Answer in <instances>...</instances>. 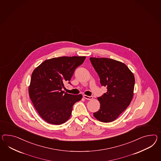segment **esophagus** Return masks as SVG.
Here are the masks:
<instances>
[{
	"instance_id": "34e87169",
	"label": "esophagus",
	"mask_w": 161,
	"mask_h": 161,
	"mask_svg": "<svg viewBox=\"0 0 161 161\" xmlns=\"http://www.w3.org/2000/svg\"><path fill=\"white\" fill-rule=\"evenodd\" d=\"M83 97L85 99H87V100H92L93 99V96H87V95H83Z\"/></svg>"
}]
</instances>
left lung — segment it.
<instances>
[{
  "label": "left lung",
  "instance_id": "left-lung-1",
  "mask_svg": "<svg viewBox=\"0 0 161 161\" xmlns=\"http://www.w3.org/2000/svg\"><path fill=\"white\" fill-rule=\"evenodd\" d=\"M102 86L107 91L97 99L100 109L93 113L103 123L115 120L128 107L133 97L134 76L124 63L107 58H90Z\"/></svg>",
  "mask_w": 161,
  "mask_h": 161
}]
</instances>
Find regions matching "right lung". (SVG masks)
Instances as JSON below:
<instances>
[{"label": "right lung", "instance_id": "obj_1", "mask_svg": "<svg viewBox=\"0 0 161 161\" xmlns=\"http://www.w3.org/2000/svg\"><path fill=\"white\" fill-rule=\"evenodd\" d=\"M85 57H61L47 59L32 73L29 93L38 114L47 123L60 125L69 119L75 103L82 95L64 93V83L68 82ZM71 85V84H70Z\"/></svg>", "mask_w": 161, "mask_h": 161}]
</instances>
